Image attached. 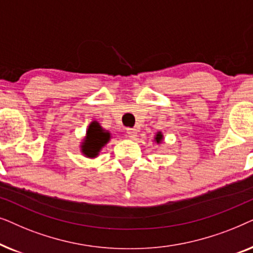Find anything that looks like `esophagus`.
Here are the masks:
<instances>
[{"mask_svg":"<svg viewBox=\"0 0 253 253\" xmlns=\"http://www.w3.org/2000/svg\"><path fill=\"white\" fill-rule=\"evenodd\" d=\"M126 134L127 137L131 138V139H133V138L137 137V129H126Z\"/></svg>","mask_w":253,"mask_h":253,"instance_id":"obj_1","label":"esophagus"}]
</instances>
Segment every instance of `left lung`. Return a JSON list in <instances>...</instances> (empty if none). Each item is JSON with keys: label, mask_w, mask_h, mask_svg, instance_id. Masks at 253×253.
I'll return each mask as SVG.
<instances>
[{"label": "left lung", "mask_w": 253, "mask_h": 253, "mask_svg": "<svg viewBox=\"0 0 253 253\" xmlns=\"http://www.w3.org/2000/svg\"><path fill=\"white\" fill-rule=\"evenodd\" d=\"M162 140H164V134H162V132H160V131H159V132L155 133L154 141H155V143H157V144H161Z\"/></svg>", "instance_id": "1"}]
</instances>
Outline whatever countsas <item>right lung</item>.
<instances>
[{
    "label": "right lung",
    "mask_w": 253,
    "mask_h": 253,
    "mask_svg": "<svg viewBox=\"0 0 253 253\" xmlns=\"http://www.w3.org/2000/svg\"><path fill=\"white\" fill-rule=\"evenodd\" d=\"M109 140L110 133L106 132L96 121H93L86 131V137L82 144V153L86 158H95Z\"/></svg>",
    "instance_id": "1"
}]
</instances>
